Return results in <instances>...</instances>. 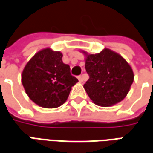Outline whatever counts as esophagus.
<instances>
[{
    "label": "esophagus",
    "instance_id": "34e87169",
    "mask_svg": "<svg viewBox=\"0 0 153 153\" xmlns=\"http://www.w3.org/2000/svg\"><path fill=\"white\" fill-rule=\"evenodd\" d=\"M78 80L80 82H84V76H83V75L82 76H79Z\"/></svg>",
    "mask_w": 153,
    "mask_h": 153
}]
</instances>
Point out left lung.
<instances>
[{
    "label": "left lung",
    "mask_w": 153,
    "mask_h": 153,
    "mask_svg": "<svg viewBox=\"0 0 153 153\" xmlns=\"http://www.w3.org/2000/svg\"><path fill=\"white\" fill-rule=\"evenodd\" d=\"M85 68L89 79L84 88L91 101L101 107L121 102L133 82L134 75L129 64L107 48L97 54L87 55Z\"/></svg>",
    "instance_id": "obj_1"
}]
</instances>
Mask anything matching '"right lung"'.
I'll return each mask as SVG.
<instances>
[{
  "mask_svg": "<svg viewBox=\"0 0 153 153\" xmlns=\"http://www.w3.org/2000/svg\"><path fill=\"white\" fill-rule=\"evenodd\" d=\"M62 58L60 51L46 48L35 54L22 71L26 94L40 107H60L66 101L71 87L78 82Z\"/></svg>",
  "mask_w": 153,
  "mask_h": 153,
  "instance_id": "1",
  "label": "right lung"
}]
</instances>
